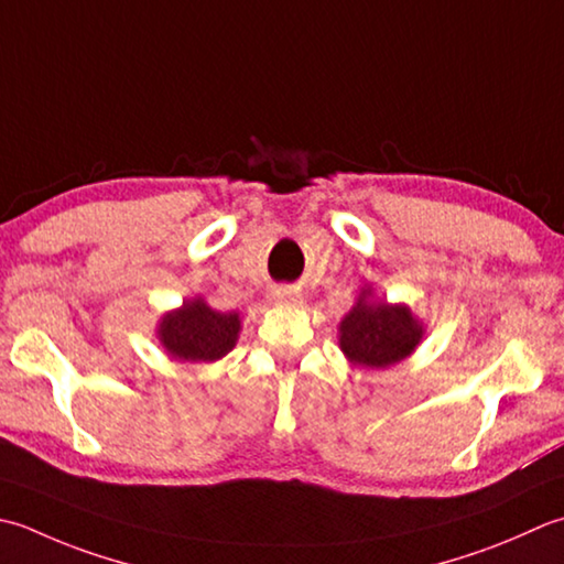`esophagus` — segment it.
<instances>
[{
	"label": "esophagus",
	"instance_id": "esophagus-1",
	"mask_svg": "<svg viewBox=\"0 0 564 564\" xmlns=\"http://www.w3.org/2000/svg\"><path fill=\"white\" fill-rule=\"evenodd\" d=\"M273 301L281 303V305H297L303 303L301 293H297L295 289H289V285H281V289L273 291Z\"/></svg>",
	"mask_w": 564,
	"mask_h": 564
}]
</instances>
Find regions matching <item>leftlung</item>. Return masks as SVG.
<instances>
[{
	"mask_svg": "<svg viewBox=\"0 0 564 564\" xmlns=\"http://www.w3.org/2000/svg\"><path fill=\"white\" fill-rule=\"evenodd\" d=\"M421 339L423 323L411 307L373 301L369 289L359 293L357 305L339 323V349L355 367H391L413 355Z\"/></svg>",
	"mask_w": 564,
	"mask_h": 564,
	"instance_id": "1",
	"label": "left lung"
}]
</instances>
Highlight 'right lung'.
<instances>
[{"instance_id": "1", "label": "right lung", "mask_w": 564, "mask_h": 564, "mask_svg": "<svg viewBox=\"0 0 564 564\" xmlns=\"http://www.w3.org/2000/svg\"><path fill=\"white\" fill-rule=\"evenodd\" d=\"M239 329V313H217L203 297H193L161 317L159 339L173 359L217 361L235 349Z\"/></svg>"}]
</instances>
